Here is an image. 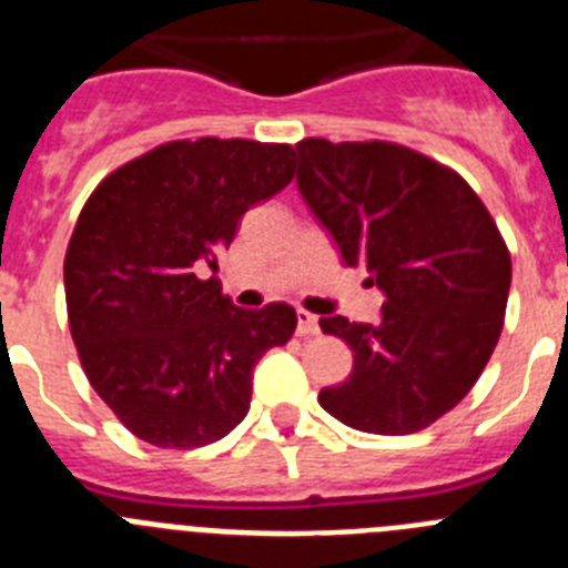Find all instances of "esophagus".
Here are the masks:
<instances>
[{"instance_id": "obj_1", "label": "esophagus", "mask_w": 568, "mask_h": 568, "mask_svg": "<svg viewBox=\"0 0 568 568\" xmlns=\"http://www.w3.org/2000/svg\"><path fill=\"white\" fill-rule=\"evenodd\" d=\"M298 327H295V333L298 335H315L318 333V318H315L313 313H307V310H298Z\"/></svg>"}]
</instances>
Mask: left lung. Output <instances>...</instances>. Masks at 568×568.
<instances>
[{"label": "left lung", "instance_id": "1", "mask_svg": "<svg viewBox=\"0 0 568 568\" xmlns=\"http://www.w3.org/2000/svg\"><path fill=\"white\" fill-rule=\"evenodd\" d=\"M298 193L346 267L384 293L381 321L321 318L353 349V373L321 389L341 424L409 435L466 398L504 329L511 258L455 170L389 142L304 139Z\"/></svg>", "mask_w": 568, "mask_h": 568}]
</instances>
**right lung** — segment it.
Returning a JSON list of instances; mask_svg holds the SVG:
<instances>
[{
    "mask_svg": "<svg viewBox=\"0 0 568 568\" xmlns=\"http://www.w3.org/2000/svg\"><path fill=\"white\" fill-rule=\"evenodd\" d=\"M293 155L247 139L170 142L84 204L64 255L70 335L135 438L190 449L233 433L258 358L293 335L290 304L241 310L215 281L241 215L287 187Z\"/></svg>",
    "mask_w": 568,
    "mask_h": 568,
    "instance_id": "obj_1",
    "label": "right lung"
}]
</instances>
